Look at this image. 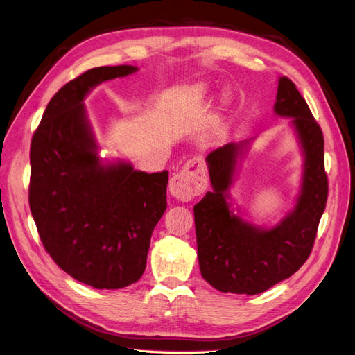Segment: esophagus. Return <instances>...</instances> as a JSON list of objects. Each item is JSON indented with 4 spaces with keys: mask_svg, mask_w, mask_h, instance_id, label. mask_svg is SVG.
<instances>
[{
    "mask_svg": "<svg viewBox=\"0 0 355 355\" xmlns=\"http://www.w3.org/2000/svg\"><path fill=\"white\" fill-rule=\"evenodd\" d=\"M207 182L209 179L205 162L201 158L196 157L189 159L176 175L171 176L168 189L175 198L180 201H189L191 198L205 193Z\"/></svg>",
    "mask_w": 355,
    "mask_h": 355,
    "instance_id": "obj_1",
    "label": "esophagus"
}]
</instances>
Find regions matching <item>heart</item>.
Listing matches in <instances>:
<instances>
[{"instance_id": "1", "label": "heart", "mask_w": 355, "mask_h": 355, "mask_svg": "<svg viewBox=\"0 0 355 355\" xmlns=\"http://www.w3.org/2000/svg\"><path fill=\"white\" fill-rule=\"evenodd\" d=\"M194 92H196V95H198V97H203V95L206 94V88L205 86H198V88L194 89Z\"/></svg>"}]
</instances>
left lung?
Here are the masks:
<instances>
[{
  "instance_id": "left-lung-1",
  "label": "left lung",
  "mask_w": 355,
  "mask_h": 355,
  "mask_svg": "<svg viewBox=\"0 0 355 355\" xmlns=\"http://www.w3.org/2000/svg\"><path fill=\"white\" fill-rule=\"evenodd\" d=\"M275 112L291 123L304 154L302 191L291 214L260 230L234 215L227 203L242 145L227 143L206 157L212 191L194 206L197 254L205 279L223 293L260 294L294 275L308 260L327 203L324 137L295 85L282 76Z\"/></svg>"
}]
</instances>
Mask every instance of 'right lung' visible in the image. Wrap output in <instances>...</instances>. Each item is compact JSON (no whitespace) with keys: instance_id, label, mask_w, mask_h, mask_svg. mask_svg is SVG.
<instances>
[{"instance_id":"right-lung-1","label":"right lung","mask_w":355,"mask_h":355,"mask_svg":"<svg viewBox=\"0 0 355 355\" xmlns=\"http://www.w3.org/2000/svg\"><path fill=\"white\" fill-rule=\"evenodd\" d=\"M134 71L132 65L97 67L64 85L31 140L28 198L38 236L60 269L98 290L140 279L152 232L167 209L168 171L101 164L85 116L91 88Z\"/></svg>"}]
</instances>
